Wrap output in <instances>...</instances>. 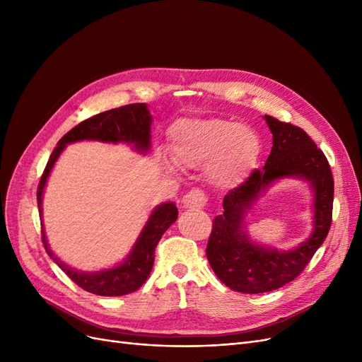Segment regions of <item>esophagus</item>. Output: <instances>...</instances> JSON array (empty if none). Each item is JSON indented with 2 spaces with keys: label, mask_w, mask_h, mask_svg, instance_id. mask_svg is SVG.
I'll use <instances>...</instances> for the list:
<instances>
[{
  "label": "esophagus",
  "mask_w": 362,
  "mask_h": 362,
  "mask_svg": "<svg viewBox=\"0 0 362 362\" xmlns=\"http://www.w3.org/2000/svg\"><path fill=\"white\" fill-rule=\"evenodd\" d=\"M206 202V196L202 190L193 189L182 198V206L184 208H192V210H201V208Z\"/></svg>",
  "instance_id": "esophagus-1"
}]
</instances>
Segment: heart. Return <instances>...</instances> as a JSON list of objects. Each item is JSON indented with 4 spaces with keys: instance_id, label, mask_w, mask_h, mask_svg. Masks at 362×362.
Listing matches in <instances>:
<instances>
[{
    "instance_id": "obj_1",
    "label": "heart",
    "mask_w": 362,
    "mask_h": 362,
    "mask_svg": "<svg viewBox=\"0 0 362 362\" xmlns=\"http://www.w3.org/2000/svg\"><path fill=\"white\" fill-rule=\"evenodd\" d=\"M172 152L182 168H208V178L221 189L242 182L258 157V137L240 122L223 119L182 120L172 128ZM164 166L175 170L172 161Z\"/></svg>"
}]
</instances>
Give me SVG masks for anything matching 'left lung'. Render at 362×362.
<instances>
[{
  "label": "left lung",
  "instance_id": "1",
  "mask_svg": "<svg viewBox=\"0 0 362 362\" xmlns=\"http://www.w3.org/2000/svg\"><path fill=\"white\" fill-rule=\"evenodd\" d=\"M273 134L270 156L223 198V214L216 216L206 245L211 269L226 287L240 293L273 291L298 278L329 233L334 178L323 152L299 127L264 116ZM282 177L308 180L315 192V229L308 240L281 252L252 243L244 217L261 191Z\"/></svg>",
  "mask_w": 362,
  "mask_h": 362
}]
</instances>
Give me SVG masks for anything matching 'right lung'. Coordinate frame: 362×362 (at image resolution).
<instances>
[{"mask_svg": "<svg viewBox=\"0 0 362 362\" xmlns=\"http://www.w3.org/2000/svg\"><path fill=\"white\" fill-rule=\"evenodd\" d=\"M151 124L152 116L146 104H129L113 108L104 113L92 116L74 127L69 133L64 134L52 151L47 163V168L37 187V206L42 217V194L45 189L47 180L63 149L74 141L81 140H100L105 144H131L141 154H146L151 148ZM178 208L173 202L161 204L151 213L146 225L134 243L124 262L100 272H80L64 264L60 258L54 255L47 242L45 231L42 228V242L52 261L66 273V275L81 287L83 290L98 296H124L136 291L144 286L154 266V252L161 235L168 228L177 221Z\"/></svg>", "mask_w": 362, "mask_h": 362, "instance_id": "1", "label": "right lung"}]
</instances>
